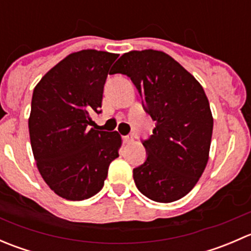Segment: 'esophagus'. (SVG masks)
Segmentation results:
<instances>
[{
	"label": "esophagus",
	"mask_w": 251,
	"mask_h": 251,
	"mask_svg": "<svg viewBox=\"0 0 251 251\" xmlns=\"http://www.w3.org/2000/svg\"><path fill=\"white\" fill-rule=\"evenodd\" d=\"M124 140V143H131V142H133V136L132 135H128V136H124L123 137Z\"/></svg>",
	"instance_id": "1"
}]
</instances>
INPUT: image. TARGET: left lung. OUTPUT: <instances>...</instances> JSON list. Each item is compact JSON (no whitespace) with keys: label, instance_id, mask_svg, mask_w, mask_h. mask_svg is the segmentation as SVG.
Returning <instances> with one entry per match:
<instances>
[{"label":"left lung","instance_id":"obj_1","mask_svg":"<svg viewBox=\"0 0 251 251\" xmlns=\"http://www.w3.org/2000/svg\"><path fill=\"white\" fill-rule=\"evenodd\" d=\"M127 75L156 123L143 142L144 164L133 169L138 191L158 203H171L193 189L209 160L212 119L209 100L196 77L155 50H131L111 74Z\"/></svg>","mask_w":251,"mask_h":251}]
</instances>
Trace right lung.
<instances>
[{"label": "right lung", "instance_id": "add662e5", "mask_svg": "<svg viewBox=\"0 0 251 251\" xmlns=\"http://www.w3.org/2000/svg\"><path fill=\"white\" fill-rule=\"evenodd\" d=\"M119 54L97 50L70 53L35 86L30 142L42 178L57 196L83 201L104 186L119 156L121 136L91 128L100 113L110 65Z\"/></svg>", "mask_w": 251, "mask_h": 251}]
</instances>
